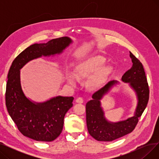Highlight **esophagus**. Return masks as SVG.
<instances>
[{"instance_id": "1", "label": "esophagus", "mask_w": 159, "mask_h": 159, "mask_svg": "<svg viewBox=\"0 0 159 159\" xmlns=\"http://www.w3.org/2000/svg\"><path fill=\"white\" fill-rule=\"evenodd\" d=\"M76 102L77 103H79V104H82L83 103V102H84V100H83V98L82 97H78L77 99H76Z\"/></svg>"}]
</instances>
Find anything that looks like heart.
<instances>
[{
    "mask_svg": "<svg viewBox=\"0 0 159 159\" xmlns=\"http://www.w3.org/2000/svg\"><path fill=\"white\" fill-rule=\"evenodd\" d=\"M106 62V58L102 56L97 55L89 58L77 66L76 75L71 71H66L67 81L70 84L75 86L77 82V78L86 79L95 73L89 80V85L93 89L101 88L106 81L111 71L109 67L104 66Z\"/></svg>",
    "mask_w": 159,
    "mask_h": 159,
    "instance_id": "obj_1",
    "label": "heart"
}]
</instances>
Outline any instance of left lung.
I'll list each match as a JSON object with an SVG mask.
<instances>
[{"label":"left lung","mask_w":159,"mask_h":159,"mask_svg":"<svg viewBox=\"0 0 159 159\" xmlns=\"http://www.w3.org/2000/svg\"><path fill=\"white\" fill-rule=\"evenodd\" d=\"M129 57L132 66L123 75L121 80L128 83L135 93L137 102L134 113L131 117L118 122H111L106 119L101 101L115 86L120 84L116 80L110 81L95 92L92 95V100L86 105L88 132L98 141H112L131 133L147 106L149 90L143 66L131 52Z\"/></svg>","instance_id":"1"}]
</instances>
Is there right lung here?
<instances>
[{
    "label": "right lung",
    "mask_w": 159,
    "mask_h": 159,
    "mask_svg": "<svg viewBox=\"0 0 159 159\" xmlns=\"http://www.w3.org/2000/svg\"><path fill=\"white\" fill-rule=\"evenodd\" d=\"M73 43L68 37L34 44L24 49L13 61L7 75L6 105L11 118L25 137L37 141L51 142L62 132L66 113L73 106V97L57 96L37 102L24 93L20 70L28 62L41 58L60 55Z\"/></svg>",
    "instance_id": "add662e5"
}]
</instances>
